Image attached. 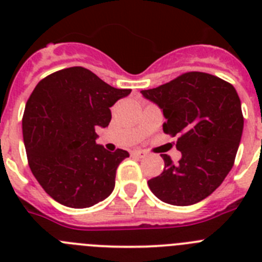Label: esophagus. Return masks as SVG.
I'll list each match as a JSON object with an SVG mask.
<instances>
[{
  "label": "esophagus",
  "mask_w": 262,
  "mask_h": 262,
  "mask_svg": "<svg viewBox=\"0 0 262 262\" xmlns=\"http://www.w3.org/2000/svg\"><path fill=\"white\" fill-rule=\"evenodd\" d=\"M133 155L135 157H139V159H143V157L147 156V154L144 151H142V149H135V151H133Z\"/></svg>",
  "instance_id": "34e87169"
}]
</instances>
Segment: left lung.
I'll list each match as a JSON object with an SVG mask.
<instances>
[{
	"label": "left lung",
	"mask_w": 262,
	"mask_h": 262,
	"mask_svg": "<svg viewBox=\"0 0 262 262\" xmlns=\"http://www.w3.org/2000/svg\"><path fill=\"white\" fill-rule=\"evenodd\" d=\"M163 110L165 134L177 138L178 164L168 155L164 170L148 181L163 202L189 206L207 198L232 169L244 117L235 88L203 72H186L166 84L142 90Z\"/></svg>",
	"instance_id": "left-lung-1"
}]
</instances>
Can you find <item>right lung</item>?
Here are the masks:
<instances>
[{"label": "right lung", "mask_w": 262, "mask_h": 262, "mask_svg": "<svg viewBox=\"0 0 262 262\" xmlns=\"http://www.w3.org/2000/svg\"><path fill=\"white\" fill-rule=\"evenodd\" d=\"M129 89L110 86L89 69H61L38 82L22 118L27 161L46 193L61 205L85 209L107 198L128 152L96 143L110 107Z\"/></svg>", "instance_id": "1"}]
</instances>
